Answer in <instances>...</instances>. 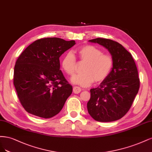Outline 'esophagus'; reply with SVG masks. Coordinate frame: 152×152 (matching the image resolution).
Returning <instances> with one entry per match:
<instances>
[{
    "label": "esophagus",
    "mask_w": 152,
    "mask_h": 152,
    "mask_svg": "<svg viewBox=\"0 0 152 152\" xmlns=\"http://www.w3.org/2000/svg\"><path fill=\"white\" fill-rule=\"evenodd\" d=\"M81 90L80 88L78 86H74V88H73V92H74V94H80Z\"/></svg>",
    "instance_id": "esophagus-1"
}]
</instances>
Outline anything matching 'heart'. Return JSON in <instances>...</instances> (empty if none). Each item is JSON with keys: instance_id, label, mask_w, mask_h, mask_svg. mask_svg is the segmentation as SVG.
<instances>
[{"instance_id": "heart-1", "label": "heart", "mask_w": 152, "mask_h": 152, "mask_svg": "<svg viewBox=\"0 0 152 152\" xmlns=\"http://www.w3.org/2000/svg\"><path fill=\"white\" fill-rule=\"evenodd\" d=\"M76 52L80 60L85 62V64L83 67V73L71 78L73 84L86 87L94 81L100 83L108 77L114 64L113 58L110 55L102 53L100 49L91 45L78 48ZM76 64V58L71 52L65 53L61 61L62 69L70 76L74 75Z\"/></svg>"}]
</instances>
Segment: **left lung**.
I'll use <instances>...</instances> for the list:
<instances>
[{
    "instance_id": "1",
    "label": "left lung",
    "mask_w": 152,
    "mask_h": 152,
    "mask_svg": "<svg viewBox=\"0 0 152 152\" xmlns=\"http://www.w3.org/2000/svg\"><path fill=\"white\" fill-rule=\"evenodd\" d=\"M89 42L107 48L113 58L114 64L108 77L99 86L90 90L88 112L96 121H117L128 112L139 90L140 79L135 62L118 42L101 38Z\"/></svg>"
}]
</instances>
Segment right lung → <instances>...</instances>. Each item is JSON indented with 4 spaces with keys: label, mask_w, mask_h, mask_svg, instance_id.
<instances>
[{
    "label": "right lung",
    "mask_w": 152,
    "mask_h": 152,
    "mask_svg": "<svg viewBox=\"0 0 152 152\" xmlns=\"http://www.w3.org/2000/svg\"><path fill=\"white\" fill-rule=\"evenodd\" d=\"M76 44L59 38L39 39L19 56L14 70V85L28 113L51 118L63 108L72 91L60 70L59 57Z\"/></svg>",
    "instance_id": "add662e5"
}]
</instances>
